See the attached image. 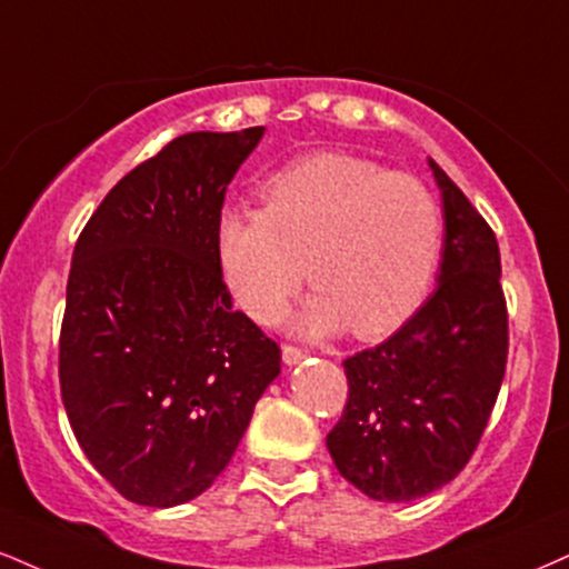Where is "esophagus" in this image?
Instances as JSON below:
<instances>
[{
	"instance_id": "34e87169",
	"label": "esophagus",
	"mask_w": 569,
	"mask_h": 569,
	"mask_svg": "<svg viewBox=\"0 0 569 569\" xmlns=\"http://www.w3.org/2000/svg\"><path fill=\"white\" fill-rule=\"evenodd\" d=\"M307 358V352L302 347H293V345H283V362L286 366H297V362H302Z\"/></svg>"
}]
</instances>
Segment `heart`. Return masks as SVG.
I'll list each match as a JSON object with an SVG mask.
<instances>
[{"label": "heart", "mask_w": 569, "mask_h": 569, "mask_svg": "<svg viewBox=\"0 0 569 569\" xmlns=\"http://www.w3.org/2000/svg\"><path fill=\"white\" fill-rule=\"evenodd\" d=\"M264 209L217 219V262L251 318L270 323L310 278L318 291L297 328L326 337L350 326L385 339L419 312L442 259L432 190L350 153H310L262 182Z\"/></svg>", "instance_id": "1"}]
</instances>
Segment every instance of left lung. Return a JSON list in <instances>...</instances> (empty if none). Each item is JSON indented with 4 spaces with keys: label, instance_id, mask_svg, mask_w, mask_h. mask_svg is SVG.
I'll return each instance as SVG.
<instances>
[{
    "label": "left lung",
    "instance_id": "8db88e82",
    "mask_svg": "<svg viewBox=\"0 0 569 569\" xmlns=\"http://www.w3.org/2000/svg\"><path fill=\"white\" fill-rule=\"evenodd\" d=\"M442 193L437 289L400 331L345 360V413L326 437L339 475L373 501H413L469 463L509 355L496 232L429 159Z\"/></svg>",
    "mask_w": 569,
    "mask_h": 569
}]
</instances>
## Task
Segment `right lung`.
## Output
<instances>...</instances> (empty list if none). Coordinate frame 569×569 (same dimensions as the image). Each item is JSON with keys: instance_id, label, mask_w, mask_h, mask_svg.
Returning a JSON list of instances; mask_svg holds the SVG:
<instances>
[{"instance_id": "add662e5", "label": "right lung", "mask_w": 569, "mask_h": 569, "mask_svg": "<svg viewBox=\"0 0 569 569\" xmlns=\"http://www.w3.org/2000/svg\"><path fill=\"white\" fill-rule=\"evenodd\" d=\"M262 134L174 137L113 184L73 249L60 395L89 463L132 503L211 488L280 373L217 262L224 190Z\"/></svg>"}]
</instances>
